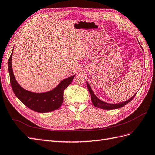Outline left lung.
Returning <instances> with one entry per match:
<instances>
[{
  "mask_svg": "<svg viewBox=\"0 0 155 155\" xmlns=\"http://www.w3.org/2000/svg\"><path fill=\"white\" fill-rule=\"evenodd\" d=\"M87 88L88 89V91L90 92L91 94V100H92V102L93 105H94L96 107L100 108V109H105V110H111V109H119V108L122 107L124 106H125V105H127L129 103L131 100H132L133 98L134 97V96L137 95V93L135 94L131 97L129 100H127L125 101L120 103V104H108V103H105L101 101L100 100L98 99V98L95 96L94 94L93 91H92V89L91 88L90 86H89L88 83H87Z\"/></svg>",
  "mask_w": 155,
  "mask_h": 155,
  "instance_id": "obj_1",
  "label": "left lung"
}]
</instances>
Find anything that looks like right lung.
I'll return each mask as SVG.
<instances>
[{"label":"right lung","instance_id":"add662e5","mask_svg":"<svg viewBox=\"0 0 155 155\" xmlns=\"http://www.w3.org/2000/svg\"><path fill=\"white\" fill-rule=\"evenodd\" d=\"M12 56L8 59V70L12 90L16 97L31 110L37 112H47L55 110L61 106L63 92L72 83L74 76L63 80L54 90L45 93H34L22 88L14 77L12 67Z\"/></svg>","mask_w":155,"mask_h":155}]
</instances>
